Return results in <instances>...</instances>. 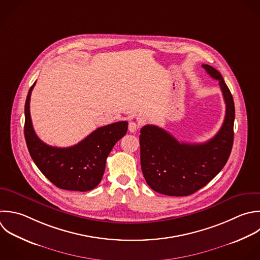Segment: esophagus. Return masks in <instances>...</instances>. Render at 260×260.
<instances>
[{
	"mask_svg": "<svg viewBox=\"0 0 260 260\" xmlns=\"http://www.w3.org/2000/svg\"><path fill=\"white\" fill-rule=\"evenodd\" d=\"M128 128H129V131H130L131 133H135V132L138 130L139 125H138V124H136L135 122H130V123H129Z\"/></svg>",
	"mask_w": 260,
	"mask_h": 260,
	"instance_id": "obj_1",
	"label": "esophagus"
}]
</instances>
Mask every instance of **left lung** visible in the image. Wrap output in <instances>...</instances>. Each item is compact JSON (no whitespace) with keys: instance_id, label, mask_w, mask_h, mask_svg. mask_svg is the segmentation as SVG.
<instances>
[{"instance_id":"1","label":"left lung","mask_w":260,"mask_h":260,"mask_svg":"<svg viewBox=\"0 0 260 260\" xmlns=\"http://www.w3.org/2000/svg\"><path fill=\"white\" fill-rule=\"evenodd\" d=\"M208 75L218 80L225 103V116L219 131L204 143L179 142L169 132L154 125L140 130L141 170L148 186L160 194L188 196L211 181L229 159L234 141L235 106L221 74L202 65Z\"/></svg>"}]
</instances>
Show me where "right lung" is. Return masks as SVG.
I'll return each instance as SVG.
<instances>
[{
    "label": "right lung",
    "mask_w": 260,
    "mask_h": 260,
    "mask_svg": "<svg viewBox=\"0 0 260 260\" xmlns=\"http://www.w3.org/2000/svg\"><path fill=\"white\" fill-rule=\"evenodd\" d=\"M30 87L25 102L24 136L28 151L40 171L58 188L88 191L95 188L105 173L107 157L114 145L127 133L126 121L100 127L78 144L55 147L43 142L35 132L30 118Z\"/></svg>",
    "instance_id": "add662e5"
}]
</instances>
